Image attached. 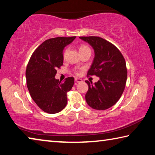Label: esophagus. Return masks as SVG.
<instances>
[{
    "instance_id": "esophagus-1",
    "label": "esophagus",
    "mask_w": 155,
    "mask_h": 155,
    "mask_svg": "<svg viewBox=\"0 0 155 155\" xmlns=\"http://www.w3.org/2000/svg\"><path fill=\"white\" fill-rule=\"evenodd\" d=\"M74 81H75V82H77V83L82 82V79H81V78H75Z\"/></svg>"
}]
</instances>
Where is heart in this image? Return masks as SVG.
<instances>
[{
  "label": "heart",
  "instance_id": "obj_1",
  "mask_svg": "<svg viewBox=\"0 0 155 155\" xmlns=\"http://www.w3.org/2000/svg\"><path fill=\"white\" fill-rule=\"evenodd\" d=\"M87 50H90V48H89L87 46L85 45V44H82V45H81L79 47V51H87ZM64 56L65 57V53L64 54Z\"/></svg>",
  "mask_w": 155,
  "mask_h": 155
}]
</instances>
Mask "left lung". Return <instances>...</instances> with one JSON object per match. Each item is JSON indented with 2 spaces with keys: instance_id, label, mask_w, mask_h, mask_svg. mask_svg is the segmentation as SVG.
<instances>
[{
  "instance_id": "1",
  "label": "left lung",
  "mask_w": 155,
  "mask_h": 155,
  "mask_svg": "<svg viewBox=\"0 0 155 155\" xmlns=\"http://www.w3.org/2000/svg\"><path fill=\"white\" fill-rule=\"evenodd\" d=\"M79 38L90 44L95 53L87 75L100 78L94 84L85 81L89 87L86 102L94 109H109L118 101L124 90L127 78L125 59L117 47L103 38L96 36Z\"/></svg>"
}]
</instances>
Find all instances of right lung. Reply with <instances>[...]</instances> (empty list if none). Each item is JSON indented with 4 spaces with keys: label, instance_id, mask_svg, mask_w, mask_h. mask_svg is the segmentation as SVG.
Returning <instances> with one entry per match:
<instances>
[{
    "label": "right lung",
    "instance_id": "1",
    "mask_svg": "<svg viewBox=\"0 0 155 155\" xmlns=\"http://www.w3.org/2000/svg\"><path fill=\"white\" fill-rule=\"evenodd\" d=\"M75 38L46 40L33 52L28 63L26 78L28 91L37 105L48 114H57L67 104V92L74 85V78L68 77L61 82L54 77L57 68L63 65L64 48Z\"/></svg>",
    "mask_w": 155,
    "mask_h": 155
}]
</instances>
